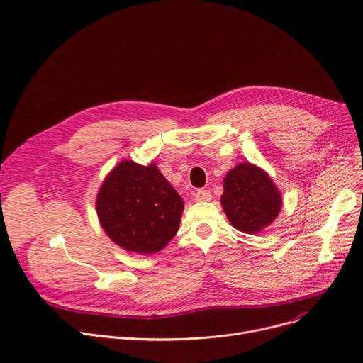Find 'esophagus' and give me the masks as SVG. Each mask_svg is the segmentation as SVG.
Wrapping results in <instances>:
<instances>
[{
  "mask_svg": "<svg viewBox=\"0 0 363 363\" xmlns=\"http://www.w3.org/2000/svg\"><path fill=\"white\" fill-rule=\"evenodd\" d=\"M213 195L210 191H206V189H199L195 192V201L199 203H207V201H211Z\"/></svg>",
  "mask_w": 363,
  "mask_h": 363,
  "instance_id": "obj_1",
  "label": "esophagus"
}]
</instances>
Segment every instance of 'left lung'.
Masks as SVG:
<instances>
[{"label":"left lung","instance_id":"8db88e82","mask_svg":"<svg viewBox=\"0 0 363 363\" xmlns=\"http://www.w3.org/2000/svg\"><path fill=\"white\" fill-rule=\"evenodd\" d=\"M221 207L235 228L247 235L260 233L278 217L282 196L268 172L250 162L238 163L223 181Z\"/></svg>","mask_w":363,"mask_h":363}]
</instances>
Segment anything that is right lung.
Instances as JSON below:
<instances>
[{
  "label": "right lung",
  "mask_w": 363,
  "mask_h": 363,
  "mask_svg": "<svg viewBox=\"0 0 363 363\" xmlns=\"http://www.w3.org/2000/svg\"><path fill=\"white\" fill-rule=\"evenodd\" d=\"M96 216L106 235L121 249L153 255L177 235L184 201L157 169L121 160L96 194Z\"/></svg>",
  "instance_id": "obj_1"
}]
</instances>
